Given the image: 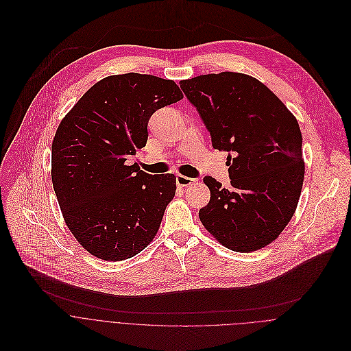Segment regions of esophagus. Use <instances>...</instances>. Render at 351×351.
Segmentation results:
<instances>
[{"mask_svg": "<svg viewBox=\"0 0 351 351\" xmlns=\"http://www.w3.org/2000/svg\"><path fill=\"white\" fill-rule=\"evenodd\" d=\"M176 180H177V184L180 186H188V185H192L195 182L193 178H189V177H185V176H181V174H178L176 177Z\"/></svg>", "mask_w": 351, "mask_h": 351, "instance_id": "34e87169", "label": "esophagus"}]
</instances>
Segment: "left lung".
<instances>
[{
  "label": "left lung",
  "mask_w": 351,
  "mask_h": 351,
  "mask_svg": "<svg viewBox=\"0 0 351 351\" xmlns=\"http://www.w3.org/2000/svg\"><path fill=\"white\" fill-rule=\"evenodd\" d=\"M212 136L227 151L231 188L206 176L204 228L226 247L249 253L271 243L291 221L303 186L298 120L258 80L232 72L180 82Z\"/></svg>",
  "instance_id": "left-lung-1"
}]
</instances>
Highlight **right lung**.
<instances>
[{"mask_svg": "<svg viewBox=\"0 0 351 351\" xmlns=\"http://www.w3.org/2000/svg\"><path fill=\"white\" fill-rule=\"evenodd\" d=\"M182 98L173 80L109 76L60 121L52 143V184L66 226L91 254L121 261L156 235L176 195V176H152L125 162L147 145L151 116Z\"/></svg>", "mask_w": 351, "mask_h": 351, "instance_id": "add662e5", "label": "right lung"}]
</instances>
